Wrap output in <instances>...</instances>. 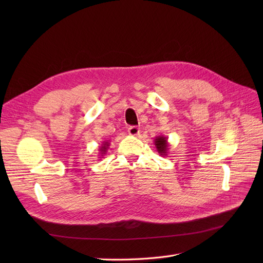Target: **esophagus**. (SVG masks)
<instances>
[{
    "label": "esophagus",
    "instance_id": "34e87169",
    "mask_svg": "<svg viewBox=\"0 0 263 263\" xmlns=\"http://www.w3.org/2000/svg\"><path fill=\"white\" fill-rule=\"evenodd\" d=\"M139 132H140V129L137 126H130L128 128V134L130 135V136H138Z\"/></svg>",
    "mask_w": 263,
    "mask_h": 263
}]
</instances>
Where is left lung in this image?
Masks as SVG:
<instances>
[{
    "mask_svg": "<svg viewBox=\"0 0 263 263\" xmlns=\"http://www.w3.org/2000/svg\"><path fill=\"white\" fill-rule=\"evenodd\" d=\"M155 146L157 148V151L161 157H165L168 155V150H169V142H168V137L165 136H158L154 140Z\"/></svg>",
    "mask_w": 263,
    "mask_h": 263,
    "instance_id": "left-lung-1",
    "label": "left lung"
}]
</instances>
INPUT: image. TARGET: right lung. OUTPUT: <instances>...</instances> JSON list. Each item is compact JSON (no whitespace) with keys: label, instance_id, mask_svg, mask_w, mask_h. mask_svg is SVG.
<instances>
[{"label":"right lung","instance_id":"right-lung-1","mask_svg":"<svg viewBox=\"0 0 263 263\" xmlns=\"http://www.w3.org/2000/svg\"><path fill=\"white\" fill-rule=\"evenodd\" d=\"M108 148H109V142L108 141H103L102 142V146H100V148H99V151H100L99 154L101 156L100 158H103V156L106 155Z\"/></svg>","mask_w":263,"mask_h":263}]
</instances>
